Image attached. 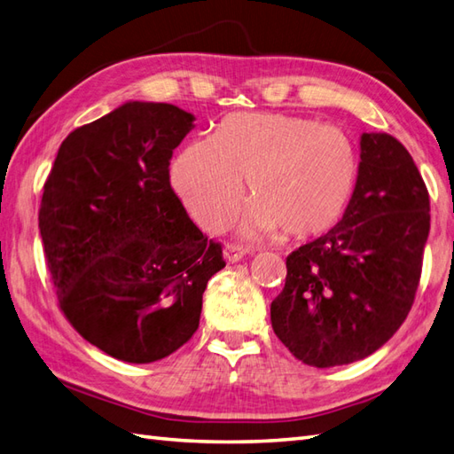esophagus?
Instances as JSON below:
<instances>
[{"instance_id":"1","label":"esophagus","mask_w":454,"mask_h":454,"mask_svg":"<svg viewBox=\"0 0 454 454\" xmlns=\"http://www.w3.org/2000/svg\"><path fill=\"white\" fill-rule=\"evenodd\" d=\"M223 254H225V260L229 262V264H235V262L243 260V256L247 254V248L239 247V245H227L225 250H223Z\"/></svg>"}]
</instances>
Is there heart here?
Listing matches in <instances>:
<instances>
[{
  "instance_id": "obj_1",
  "label": "heart",
  "mask_w": 454,
  "mask_h": 454,
  "mask_svg": "<svg viewBox=\"0 0 454 454\" xmlns=\"http://www.w3.org/2000/svg\"><path fill=\"white\" fill-rule=\"evenodd\" d=\"M357 175L356 145L340 128L276 113L227 116L214 137L192 139L170 165L178 198L209 231L227 223L248 176L245 237L325 233L344 215Z\"/></svg>"
}]
</instances>
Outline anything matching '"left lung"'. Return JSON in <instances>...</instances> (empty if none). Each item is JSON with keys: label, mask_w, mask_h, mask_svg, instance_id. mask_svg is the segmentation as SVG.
Instances as JSON below:
<instances>
[{"label": "left lung", "mask_w": 454, "mask_h": 454, "mask_svg": "<svg viewBox=\"0 0 454 454\" xmlns=\"http://www.w3.org/2000/svg\"><path fill=\"white\" fill-rule=\"evenodd\" d=\"M357 184L336 227L294 250L271 328L299 361L348 365L406 320L429 235V194L396 137L364 134Z\"/></svg>", "instance_id": "obj_1"}]
</instances>
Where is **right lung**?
I'll return each instance as SVG.
<instances>
[{"mask_svg": "<svg viewBox=\"0 0 454 454\" xmlns=\"http://www.w3.org/2000/svg\"><path fill=\"white\" fill-rule=\"evenodd\" d=\"M194 114L128 100L59 145L38 211L59 309L89 344L153 364L192 338L221 245L188 217L168 160Z\"/></svg>", "mask_w": 454, "mask_h": 454, "instance_id": "add662e5", "label": "right lung"}]
</instances>
